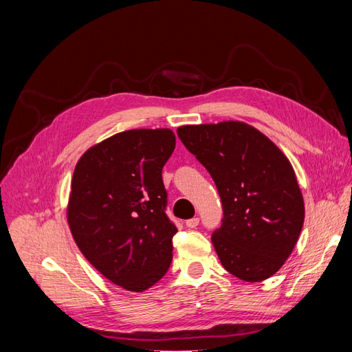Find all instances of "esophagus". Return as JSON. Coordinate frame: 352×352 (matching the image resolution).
<instances>
[{
  "mask_svg": "<svg viewBox=\"0 0 352 352\" xmlns=\"http://www.w3.org/2000/svg\"><path fill=\"white\" fill-rule=\"evenodd\" d=\"M198 225H199V219H198V217H194V219H189V220H186V226H188V228H190V229L197 228Z\"/></svg>",
  "mask_w": 352,
  "mask_h": 352,
  "instance_id": "34e87169",
  "label": "esophagus"
}]
</instances>
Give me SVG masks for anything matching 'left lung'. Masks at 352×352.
I'll list each match as a JSON object with an SVG mask.
<instances>
[{
    "label": "left lung",
    "mask_w": 352,
    "mask_h": 352,
    "mask_svg": "<svg viewBox=\"0 0 352 352\" xmlns=\"http://www.w3.org/2000/svg\"><path fill=\"white\" fill-rule=\"evenodd\" d=\"M177 136L217 186L223 219L211 242L223 267L245 282L270 278L304 225L302 194L289 160L242 122L182 126Z\"/></svg>",
    "instance_id": "obj_1"
}]
</instances>
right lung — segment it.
I'll return each mask as SVG.
<instances>
[{
  "mask_svg": "<svg viewBox=\"0 0 352 352\" xmlns=\"http://www.w3.org/2000/svg\"><path fill=\"white\" fill-rule=\"evenodd\" d=\"M176 138L168 129L117 133L82 155L67 219L87 260L113 283L142 292L172 263L175 223L162 172Z\"/></svg>",
  "mask_w": 352,
  "mask_h": 352,
  "instance_id": "1",
  "label": "right lung"
}]
</instances>
